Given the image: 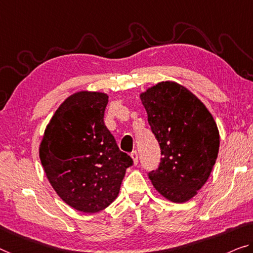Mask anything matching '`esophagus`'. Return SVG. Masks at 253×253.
<instances>
[{
    "instance_id": "esophagus-1",
    "label": "esophagus",
    "mask_w": 253,
    "mask_h": 253,
    "mask_svg": "<svg viewBox=\"0 0 253 253\" xmlns=\"http://www.w3.org/2000/svg\"><path fill=\"white\" fill-rule=\"evenodd\" d=\"M131 158H132V161H133V164H135L137 165L138 164V161H139V156H138V153L135 150H133L131 153Z\"/></svg>"
}]
</instances>
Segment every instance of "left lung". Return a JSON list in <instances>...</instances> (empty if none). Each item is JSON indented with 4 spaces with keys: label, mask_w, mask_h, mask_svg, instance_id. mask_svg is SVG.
<instances>
[{
    "label": "left lung",
    "mask_w": 253,
    "mask_h": 253,
    "mask_svg": "<svg viewBox=\"0 0 253 253\" xmlns=\"http://www.w3.org/2000/svg\"><path fill=\"white\" fill-rule=\"evenodd\" d=\"M163 157L149 173L165 199L183 204L196 196L218 156L219 131L211 112L182 84L162 81L140 94Z\"/></svg>",
    "instance_id": "left-lung-1"
}]
</instances>
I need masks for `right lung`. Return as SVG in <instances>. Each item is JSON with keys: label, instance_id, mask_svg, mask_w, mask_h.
I'll list each match as a JSON object with an SVG mask.
<instances>
[{"label": "right lung", "instance_id": "1", "mask_svg": "<svg viewBox=\"0 0 253 253\" xmlns=\"http://www.w3.org/2000/svg\"><path fill=\"white\" fill-rule=\"evenodd\" d=\"M107 103L108 95L100 91L69 96L49 120L40 145L42 165L57 196L86 213L113 203L132 165L104 123Z\"/></svg>", "mask_w": 253, "mask_h": 253}]
</instances>
